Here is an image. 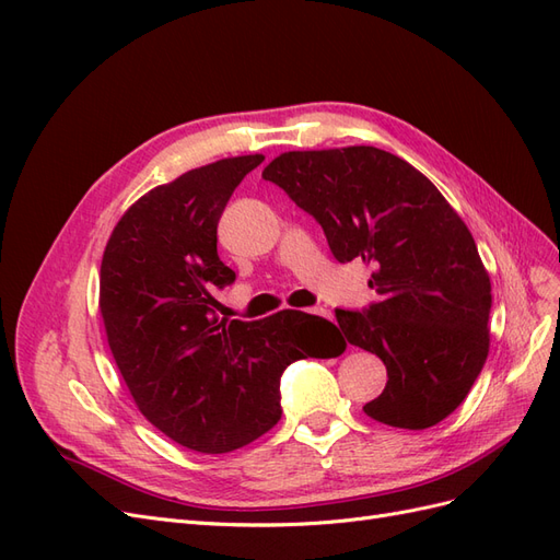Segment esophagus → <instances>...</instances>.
<instances>
[{
	"label": "esophagus",
	"instance_id": "esophagus-1",
	"mask_svg": "<svg viewBox=\"0 0 560 560\" xmlns=\"http://www.w3.org/2000/svg\"><path fill=\"white\" fill-rule=\"evenodd\" d=\"M306 313L317 315V317H325V319H334V317H331V313H329L327 308H311V311H306Z\"/></svg>",
	"mask_w": 560,
	"mask_h": 560
}]
</instances>
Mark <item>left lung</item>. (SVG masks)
<instances>
[{
	"instance_id": "obj_1",
	"label": "left lung",
	"mask_w": 560,
	"mask_h": 560,
	"mask_svg": "<svg viewBox=\"0 0 560 560\" xmlns=\"http://www.w3.org/2000/svg\"><path fill=\"white\" fill-rule=\"evenodd\" d=\"M264 179L315 217L336 261L374 268L378 301L336 311L348 343L387 369L378 422L425 430L463 404L488 358L490 278L448 200L413 165L376 147L287 151Z\"/></svg>"
}]
</instances>
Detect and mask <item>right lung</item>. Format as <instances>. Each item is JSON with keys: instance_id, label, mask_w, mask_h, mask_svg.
I'll return each instance as SVG.
<instances>
[{"instance_id": "1", "label": "right lung", "mask_w": 560, "mask_h": 560, "mask_svg": "<svg viewBox=\"0 0 560 560\" xmlns=\"http://www.w3.org/2000/svg\"><path fill=\"white\" fill-rule=\"evenodd\" d=\"M261 154L222 159L144 194L118 219L100 266V313L114 362L142 416L198 453H229L282 416L280 376L296 360L336 358L325 317L214 313L212 287L235 273L217 254V224Z\"/></svg>"}]
</instances>
